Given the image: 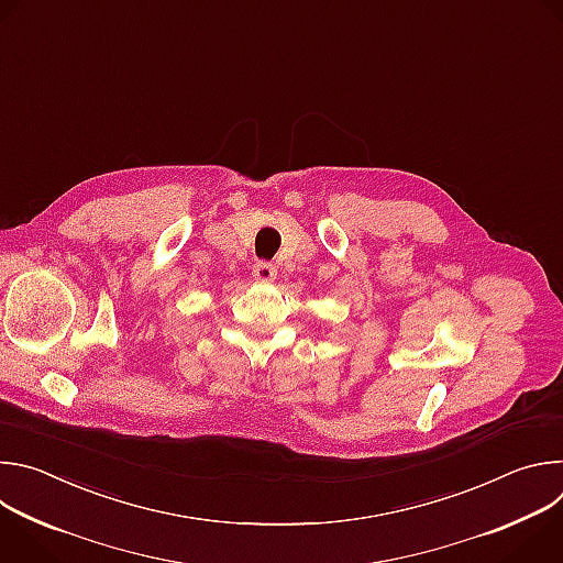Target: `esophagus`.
<instances>
[{"label":"esophagus","mask_w":563,"mask_h":563,"mask_svg":"<svg viewBox=\"0 0 563 563\" xmlns=\"http://www.w3.org/2000/svg\"><path fill=\"white\" fill-rule=\"evenodd\" d=\"M276 267L272 265V263H258V265H254V269H252V276L258 280V283H274L276 280Z\"/></svg>","instance_id":"obj_1"}]
</instances>
